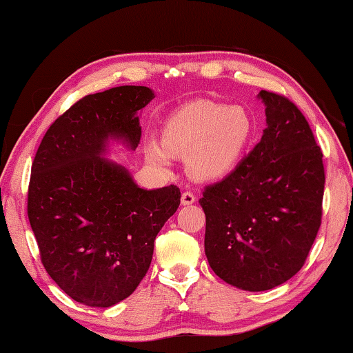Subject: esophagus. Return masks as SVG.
Masks as SVG:
<instances>
[{"mask_svg": "<svg viewBox=\"0 0 353 353\" xmlns=\"http://www.w3.org/2000/svg\"><path fill=\"white\" fill-rule=\"evenodd\" d=\"M194 201H196V196L191 193V191H185V193H182V198H181L182 205H190L193 204Z\"/></svg>", "mask_w": 353, "mask_h": 353, "instance_id": "obj_1", "label": "esophagus"}]
</instances>
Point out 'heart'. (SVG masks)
Masks as SVG:
<instances>
[{"label":"heart","mask_w":353,"mask_h":353,"mask_svg":"<svg viewBox=\"0 0 353 353\" xmlns=\"http://www.w3.org/2000/svg\"><path fill=\"white\" fill-rule=\"evenodd\" d=\"M254 128L241 107L194 101L168 118L163 143L148 141L146 159L168 170L173 155L188 154V168L202 181L221 179L235 168L252 139Z\"/></svg>","instance_id":"b5f03b06"}]
</instances>
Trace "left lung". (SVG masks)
I'll list each match as a JSON object with an SVG mask.
<instances>
[{"mask_svg":"<svg viewBox=\"0 0 353 353\" xmlns=\"http://www.w3.org/2000/svg\"><path fill=\"white\" fill-rule=\"evenodd\" d=\"M261 140L223 181L202 191L205 255L224 282L266 291L301 271L322 218L325 172L307 118L283 94L261 90Z\"/></svg>","mask_w":353,"mask_h":353,"instance_id":"left-lung-1","label":"left lung"}]
</instances>
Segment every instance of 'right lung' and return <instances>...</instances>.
Instances as JSON below:
<instances>
[{
	"instance_id": "1",
	"label": "right lung",
	"mask_w": 353,
	"mask_h": 353,
	"mask_svg": "<svg viewBox=\"0 0 353 353\" xmlns=\"http://www.w3.org/2000/svg\"><path fill=\"white\" fill-rule=\"evenodd\" d=\"M154 92L123 85L87 94L59 117L35 154L28 218L50 277L76 302L112 307L135 291L154 240L181 204L176 185L143 190L104 159L107 140L135 151L139 113Z\"/></svg>"
}]
</instances>
